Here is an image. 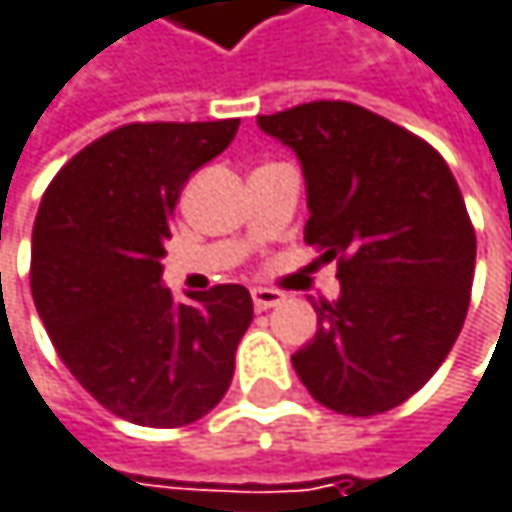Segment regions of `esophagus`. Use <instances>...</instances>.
<instances>
[{
  "label": "esophagus",
  "instance_id": "esophagus-1",
  "mask_svg": "<svg viewBox=\"0 0 512 512\" xmlns=\"http://www.w3.org/2000/svg\"><path fill=\"white\" fill-rule=\"evenodd\" d=\"M253 295V307L259 310V313H265V310H271V307H277L286 295L283 292H277V289H265V286H259V289H253L250 292Z\"/></svg>",
  "mask_w": 512,
  "mask_h": 512
}]
</instances>
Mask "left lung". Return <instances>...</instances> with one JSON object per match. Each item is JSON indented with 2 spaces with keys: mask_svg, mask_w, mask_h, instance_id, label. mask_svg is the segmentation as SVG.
Returning a JSON list of instances; mask_svg holds the SVG:
<instances>
[{
  "mask_svg": "<svg viewBox=\"0 0 512 512\" xmlns=\"http://www.w3.org/2000/svg\"><path fill=\"white\" fill-rule=\"evenodd\" d=\"M259 128L298 154L304 241L340 277L292 367L337 414L390 411L444 364L468 313L477 238L462 190L426 139L349 101L259 116Z\"/></svg>",
  "mask_w": 512,
  "mask_h": 512,
  "instance_id": "left-lung-1",
  "label": "left lung"
}]
</instances>
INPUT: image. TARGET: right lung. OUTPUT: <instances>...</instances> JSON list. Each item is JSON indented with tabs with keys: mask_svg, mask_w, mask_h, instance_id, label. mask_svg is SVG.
I'll list each match as a JSON object with an SVG mask.
<instances>
[{
	"mask_svg": "<svg viewBox=\"0 0 512 512\" xmlns=\"http://www.w3.org/2000/svg\"><path fill=\"white\" fill-rule=\"evenodd\" d=\"M238 130L220 122H133L74 154L32 229V298L71 376L107 411L175 429L229 390L253 322L250 292L211 286L193 304L160 286L184 181Z\"/></svg>",
	"mask_w": 512,
	"mask_h": 512,
	"instance_id": "obj_1",
	"label": "right lung"
}]
</instances>
